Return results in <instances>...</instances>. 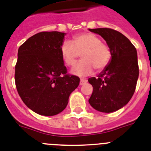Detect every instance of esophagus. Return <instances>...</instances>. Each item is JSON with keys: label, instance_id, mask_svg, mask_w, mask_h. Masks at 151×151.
Returning a JSON list of instances; mask_svg holds the SVG:
<instances>
[{"label": "esophagus", "instance_id": "34e87169", "mask_svg": "<svg viewBox=\"0 0 151 151\" xmlns=\"http://www.w3.org/2000/svg\"><path fill=\"white\" fill-rule=\"evenodd\" d=\"M86 82H87V81H86V80L81 79V81H80V84L83 85V84H84V83H86Z\"/></svg>", "mask_w": 151, "mask_h": 151}]
</instances>
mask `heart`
<instances>
[{
    "label": "heart",
    "mask_w": 151,
    "mask_h": 151,
    "mask_svg": "<svg viewBox=\"0 0 151 151\" xmlns=\"http://www.w3.org/2000/svg\"><path fill=\"white\" fill-rule=\"evenodd\" d=\"M61 57L68 66H73L81 53L82 59L72 69V73L80 77L91 74L95 68L97 71L103 70L108 65L111 52L100 38L90 32L76 35L73 42L65 41L60 48Z\"/></svg>",
    "instance_id": "obj_1"
}]
</instances>
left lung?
Instances as JSON below:
<instances>
[{
	"label": "left lung",
	"mask_w": 151,
	"mask_h": 151,
	"mask_svg": "<svg viewBox=\"0 0 151 151\" xmlns=\"http://www.w3.org/2000/svg\"><path fill=\"white\" fill-rule=\"evenodd\" d=\"M89 30L106 40L112 56L109 65L97 77L88 79L93 88L89 103L99 112H115L124 106L135 91L139 75L137 50L128 38L116 30Z\"/></svg>",
	"instance_id": "1"
}]
</instances>
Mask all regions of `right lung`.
Segmentation results:
<instances>
[{"instance_id":"right-lung-1","label":"right lung","mask_w":151,"mask_h":151,"mask_svg":"<svg viewBox=\"0 0 151 151\" xmlns=\"http://www.w3.org/2000/svg\"><path fill=\"white\" fill-rule=\"evenodd\" d=\"M65 35L39 32L18 49L16 87L27 106L39 115L52 116L62 112L80 83L79 77L67 74L64 65L60 48Z\"/></svg>"}]
</instances>
